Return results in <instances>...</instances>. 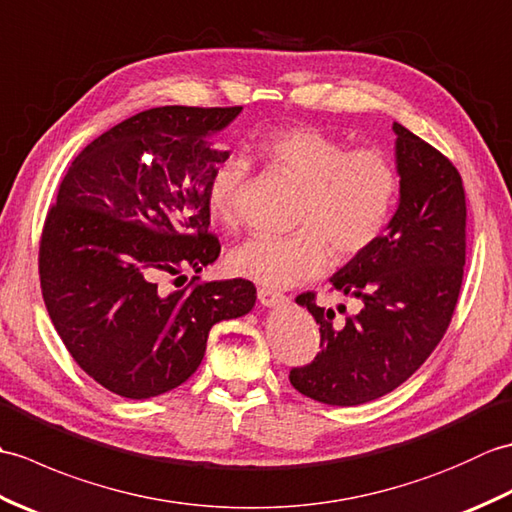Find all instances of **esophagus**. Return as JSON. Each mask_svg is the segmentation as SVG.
Wrapping results in <instances>:
<instances>
[{
  "instance_id": "1",
  "label": "esophagus",
  "mask_w": 512,
  "mask_h": 512,
  "mask_svg": "<svg viewBox=\"0 0 512 512\" xmlns=\"http://www.w3.org/2000/svg\"><path fill=\"white\" fill-rule=\"evenodd\" d=\"M257 297H259V301L264 303L266 308L284 306V303L288 301V297H286V295H281V292H277V290H270V288H259V290H257Z\"/></svg>"
}]
</instances>
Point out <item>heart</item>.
I'll return each instance as SVG.
<instances>
[{
  "mask_svg": "<svg viewBox=\"0 0 512 512\" xmlns=\"http://www.w3.org/2000/svg\"><path fill=\"white\" fill-rule=\"evenodd\" d=\"M345 143L312 125L270 129L257 154L299 184L292 235H255L231 253V268L270 288L297 286L336 259H352L378 242L398 195V171L385 151ZM248 167L242 158L222 160L211 173L206 202L213 217L231 224Z\"/></svg>",
  "mask_w": 512,
  "mask_h": 512,
  "instance_id": "1",
  "label": "heart"
}]
</instances>
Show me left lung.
I'll return each mask as SVG.
<instances>
[{
    "instance_id": "left-lung-1",
    "label": "left lung",
    "mask_w": 512,
    "mask_h": 512,
    "mask_svg": "<svg viewBox=\"0 0 512 512\" xmlns=\"http://www.w3.org/2000/svg\"><path fill=\"white\" fill-rule=\"evenodd\" d=\"M394 132L398 209L387 233L330 279L343 295L361 301V310L341 321L332 308L317 306L314 292L297 297L319 323L321 352L310 365L292 367L290 383L325 405H363L405 383L442 341L460 297L462 176L407 127L394 123Z\"/></svg>"
}]
</instances>
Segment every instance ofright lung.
<instances>
[{
  "label": "right lung",
  "mask_w": 512,
  "mask_h": 512,
  "mask_svg": "<svg viewBox=\"0 0 512 512\" xmlns=\"http://www.w3.org/2000/svg\"><path fill=\"white\" fill-rule=\"evenodd\" d=\"M239 112L154 107L92 140L65 171L43 222L41 295L76 365L112 394L176 389L200 367L213 325L255 306L248 279L160 288L220 255L206 187L228 151L209 136Z\"/></svg>",
  "instance_id": "1"
}]
</instances>
